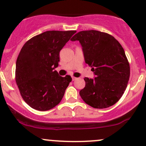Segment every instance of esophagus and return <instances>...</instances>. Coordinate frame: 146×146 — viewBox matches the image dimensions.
<instances>
[{"instance_id":"obj_1","label":"esophagus","mask_w":146,"mask_h":146,"mask_svg":"<svg viewBox=\"0 0 146 146\" xmlns=\"http://www.w3.org/2000/svg\"><path fill=\"white\" fill-rule=\"evenodd\" d=\"M71 78H72V80H73V81H74V80H76V78L73 77V76H72Z\"/></svg>"}]
</instances>
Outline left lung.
Segmentation results:
<instances>
[{
	"instance_id": "8db88e82",
	"label": "left lung",
	"mask_w": 146,
	"mask_h": 146,
	"mask_svg": "<svg viewBox=\"0 0 146 146\" xmlns=\"http://www.w3.org/2000/svg\"><path fill=\"white\" fill-rule=\"evenodd\" d=\"M70 40L80 42L85 63L95 75L94 78H84L81 98L96 109L114 105L123 95L130 76L123 47L114 36L97 30L79 32Z\"/></svg>"
}]
</instances>
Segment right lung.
Here are the masks:
<instances>
[{
    "label": "right lung",
    "instance_id": "obj_1",
    "mask_svg": "<svg viewBox=\"0 0 146 146\" xmlns=\"http://www.w3.org/2000/svg\"><path fill=\"white\" fill-rule=\"evenodd\" d=\"M76 31H46L27 41L16 61L15 80L22 98L32 108L47 111L59 104L71 82L56 70L59 53Z\"/></svg>",
    "mask_w": 146,
    "mask_h": 146
}]
</instances>
